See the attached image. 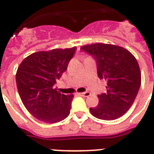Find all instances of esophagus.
<instances>
[{
  "mask_svg": "<svg viewBox=\"0 0 154 154\" xmlns=\"http://www.w3.org/2000/svg\"><path fill=\"white\" fill-rule=\"evenodd\" d=\"M80 96H82V97H89L91 95V93L89 92V91H86V92H82V93H78Z\"/></svg>",
  "mask_w": 154,
  "mask_h": 154,
  "instance_id": "esophagus-1",
  "label": "esophagus"
}]
</instances>
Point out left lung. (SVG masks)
Wrapping results in <instances>:
<instances>
[{
    "instance_id": "left-lung-1",
    "label": "left lung",
    "mask_w": 154,
    "mask_h": 154,
    "mask_svg": "<svg viewBox=\"0 0 154 154\" xmlns=\"http://www.w3.org/2000/svg\"><path fill=\"white\" fill-rule=\"evenodd\" d=\"M81 48L94 57L98 77L107 82V91L98 95L99 105L90 108L91 113L104 120L118 119L131 107L139 92L141 72L138 62L127 49L113 44H93Z\"/></svg>"
}]
</instances>
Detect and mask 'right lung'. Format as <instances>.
Returning <instances> with one entry per match:
<instances>
[{"label":"right lung","instance_id":"right-lung-1","mask_svg":"<svg viewBox=\"0 0 154 154\" xmlns=\"http://www.w3.org/2000/svg\"><path fill=\"white\" fill-rule=\"evenodd\" d=\"M76 47L39 51L25 57L16 72V85L22 102L41 121L57 123L66 119L73 95L58 92L54 86L67 70Z\"/></svg>","mask_w":154,"mask_h":154}]
</instances>
